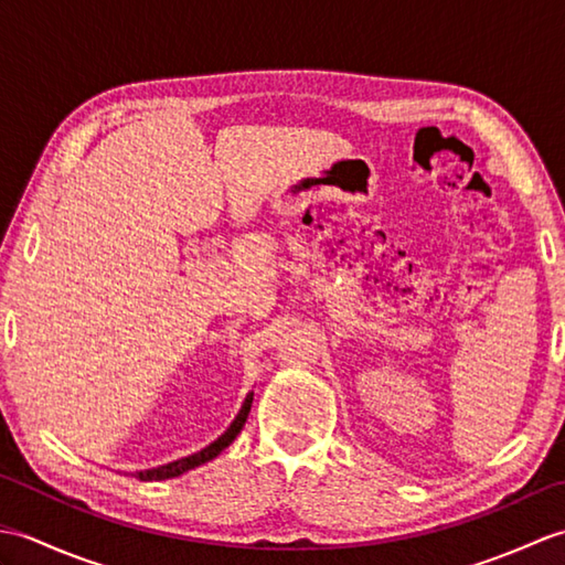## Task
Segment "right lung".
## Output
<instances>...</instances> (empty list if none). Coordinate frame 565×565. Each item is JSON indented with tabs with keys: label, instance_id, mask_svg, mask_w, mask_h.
Segmentation results:
<instances>
[{
	"label": "right lung",
	"instance_id": "obj_1",
	"mask_svg": "<svg viewBox=\"0 0 565 565\" xmlns=\"http://www.w3.org/2000/svg\"><path fill=\"white\" fill-rule=\"evenodd\" d=\"M252 395H255V393L247 395L243 407H239L237 417L231 423V427H227L218 439L211 441L206 449H201V451L191 454V456H184V459H177L172 463H164V466H158V468H148V471H138L136 478H140V481H164V478H177V476L191 471V468H196L201 463L215 459V456H218L225 447H231V444L235 441V437L239 435V429H243L245 419L249 415V407H252Z\"/></svg>",
	"mask_w": 565,
	"mask_h": 565
}]
</instances>
